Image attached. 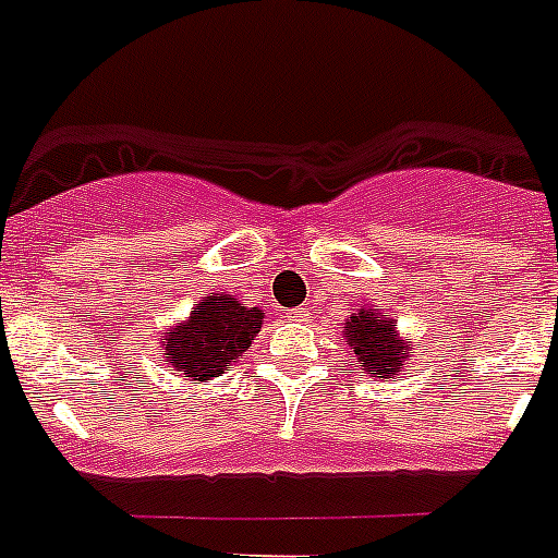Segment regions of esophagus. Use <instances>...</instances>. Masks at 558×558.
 Returning a JSON list of instances; mask_svg holds the SVG:
<instances>
[{
    "label": "esophagus",
    "instance_id": "1",
    "mask_svg": "<svg viewBox=\"0 0 558 558\" xmlns=\"http://www.w3.org/2000/svg\"><path fill=\"white\" fill-rule=\"evenodd\" d=\"M288 318H290V322H307L310 310L307 307H295V310H290Z\"/></svg>",
    "mask_w": 558,
    "mask_h": 558
}]
</instances>
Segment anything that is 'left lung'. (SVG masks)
<instances>
[{
    "label": "left lung",
    "instance_id": "8db88e82",
    "mask_svg": "<svg viewBox=\"0 0 558 558\" xmlns=\"http://www.w3.org/2000/svg\"><path fill=\"white\" fill-rule=\"evenodd\" d=\"M343 340L354 352L363 372L372 377L391 379L399 372H408V360L413 354V340L402 338L393 318H386L379 310H357L343 324Z\"/></svg>",
    "mask_w": 558,
    "mask_h": 558
}]
</instances>
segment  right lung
<instances>
[{
    "mask_svg": "<svg viewBox=\"0 0 558 558\" xmlns=\"http://www.w3.org/2000/svg\"><path fill=\"white\" fill-rule=\"evenodd\" d=\"M265 313L259 307H243L234 295H204L184 322L172 324L159 338L165 363L195 383L223 377L236 357L263 329Z\"/></svg>",
    "mask_w": 558,
    "mask_h": 558,
    "instance_id": "obj_1",
    "label": "right lung"
}]
</instances>
